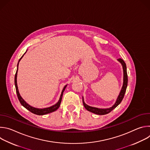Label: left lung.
Instances as JSON below:
<instances>
[{
    "label": "left lung",
    "instance_id": "left-lung-1",
    "mask_svg": "<svg viewBox=\"0 0 150 150\" xmlns=\"http://www.w3.org/2000/svg\"><path fill=\"white\" fill-rule=\"evenodd\" d=\"M118 61H119L121 63V64L122 65V67H123V84L122 90L120 92V94H119V96L117 98V100H116L115 104L112 107V108H109V109H98V108H93V107H91V106H89V105H87L85 103V102L83 101V98L82 97V102H83V106L85 107V108L88 111L91 112H92L93 113H95V114H97V115H104L108 114L109 113L112 112L114 109H115L116 107L122 101V100L124 97L125 92H126L127 85V75L126 65L125 62L123 61V60H122L120 58L118 59Z\"/></svg>",
    "mask_w": 150,
    "mask_h": 150
}]
</instances>
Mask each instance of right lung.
<instances>
[{"instance_id": "obj_1", "label": "right lung", "mask_w": 150, "mask_h": 150, "mask_svg": "<svg viewBox=\"0 0 150 150\" xmlns=\"http://www.w3.org/2000/svg\"><path fill=\"white\" fill-rule=\"evenodd\" d=\"M26 53V52H25ZM24 53V54H25ZM24 54L23 56L21 57L19 61H18V65H17V70H16V74H15V88H16V94H17V96H18V100L20 102V103L21 104V105H23L25 108H26L28 110H29L30 112H31V113H34V114H35V115H46V114H48V113H52V112H53L54 111H56L59 108V106L60 105V103H61V101H62V96H63V93L64 92V91H65L67 85H65V87H64L62 91V93H61V95H60V98H59V101L54 105L51 106V107H49V108H45V109H37V108H33V107L30 105L29 104H28L24 100V99L21 97V96H20L19 93V91H18V86H17V82H16V76H17V72H18V64H19V62L20 61V60L22 59V57L24 56Z\"/></svg>"}]
</instances>
